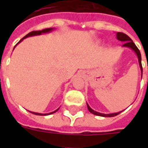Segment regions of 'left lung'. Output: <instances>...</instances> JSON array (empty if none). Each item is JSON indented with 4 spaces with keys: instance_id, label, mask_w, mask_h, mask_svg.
Segmentation results:
<instances>
[{
    "instance_id": "1",
    "label": "left lung",
    "mask_w": 148,
    "mask_h": 148,
    "mask_svg": "<svg viewBox=\"0 0 148 148\" xmlns=\"http://www.w3.org/2000/svg\"><path fill=\"white\" fill-rule=\"evenodd\" d=\"M117 40H121V41L124 42V44L123 45V47H129V48H131V49H132L134 52H135V53L137 54V56H138V62H139V65H140L141 74H143V68H142V64H141V55H140V51H139V49L137 47V46L135 45V44L133 42V40H131V38H129L128 36L127 35V34H125L124 33H121V32H117ZM87 106H88V110H89L90 113H92L93 114H95V115L101 116V117H114V116H117V114H119L120 113L122 112V111H120V112L114 113V114H101V113L97 112V111L94 110L93 109H91V108H90V106L88 105V103H87Z\"/></svg>"
}]
</instances>
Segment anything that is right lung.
<instances>
[{"label": "right lung", "mask_w": 148, "mask_h": 148, "mask_svg": "<svg viewBox=\"0 0 148 148\" xmlns=\"http://www.w3.org/2000/svg\"><path fill=\"white\" fill-rule=\"evenodd\" d=\"M53 28H46V29H44V30H42V31H31V32H30L29 34H27L26 36H24V38H22L21 40H20L19 42L17 43V44H19L20 42H21L22 40H24V38H28V37H31V36H35V35H40V34H42L44 33H48V32H51V31H53ZM16 47V46H15ZM59 109V108H58ZM58 109H57L56 110H54V111H53V112H51V113H48V114H40V113H35V112H31V111H30L31 113H32V114H36V115H49V114H53V113H55L56 111H58Z\"/></svg>", "instance_id": "right-lung-1"}]
</instances>
